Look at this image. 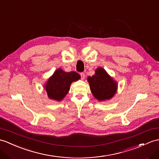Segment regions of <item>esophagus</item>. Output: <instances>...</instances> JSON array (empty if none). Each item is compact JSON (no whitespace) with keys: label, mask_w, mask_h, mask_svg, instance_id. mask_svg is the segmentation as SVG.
Returning <instances> with one entry per match:
<instances>
[{"label":"esophagus","mask_w":159,"mask_h":159,"mask_svg":"<svg viewBox=\"0 0 159 159\" xmlns=\"http://www.w3.org/2000/svg\"><path fill=\"white\" fill-rule=\"evenodd\" d=\"M80 78H81V79H82V80H84V76H85V75H84V74L83 72H81V73L80 74Z\"/></svg>","instance_id":"esophagus-1"}]
</instances>
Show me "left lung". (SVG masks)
<instances>
[{
    "mask_svg": "<svg viewBox=\"0 0 159 159\" xmlns=\"http://www.w3.org/2000/svg\"><path fill=\"white\" fill-rule=\"evenodd\" d=\"M88 81L92 93L99 101L112 98L116 93V83L102 68H98L94 75L89 76Z\"/></svg>",
    "mask_w": 159,
    "mask_h": 159,
    "instance_id": "8db88e82",
    "label": "left lung"
}]
</instances>
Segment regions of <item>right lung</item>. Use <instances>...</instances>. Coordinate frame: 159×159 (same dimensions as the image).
<instances>
[{
  "instance_id": "1",
  "label": "right lung",
  "mask_w": 159,
  "mask_h": 159,
  "mask_svg": "<svg viewBox=\"0 0 159 159\" xmlns=\"http://www.w3.org/2000/svg\"><path fill=\"white\" fill-rule=\"evenodd\" d=\"M80 78V76L75 72H65L61 69L57 70L46 84L48 97L57 101L61 100L68 93L71 83Z\"/></svg>"
}]
</instances>
